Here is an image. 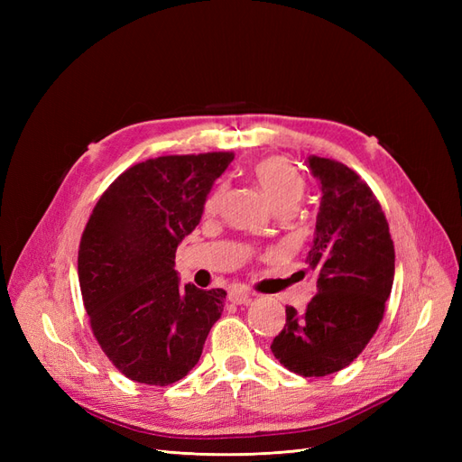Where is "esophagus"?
<instances>
[{
    "label": "esophagus",
    "instance_id": "1",
    "mask_svg": "<svg viewBox=\"0 0 462 462\" xmlns=\"http://www.w3.org/2000/svg\"><path fill=\"white\" fill-rule=\"evenodd\" d=\"M229 300L235 304H248L250 300H253V295H250V291L246 287L235 285L229 289Z\"/></svg>",
    "mask_w": 462,
    "mask_h": 462
}]
</instances>
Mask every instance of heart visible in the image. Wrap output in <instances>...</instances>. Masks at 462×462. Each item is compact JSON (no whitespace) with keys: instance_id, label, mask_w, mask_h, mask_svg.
<instances>
[{"instance_id":"obj_1","label":"heart","mask_w":462,"mask_h":462,"mask_svg":"<svg viewBox=\"0 0 462 462\" xmlns=\"http://www.w3.org/2000/svg\"><path fill=\"white\" fill-rule=\"evenodd\" d=\"M253 177L256 185L263 192V197L273 206L279 208H292L295 209L304 197L306 183L299 170L289 160L282 156H270L260 160L254 170ZM223 197V187H217L206 200V212H214L219 206Z\"/></svg>"}]
</instances>
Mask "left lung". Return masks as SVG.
Here are the masks:
<instances>
[{
	"label": "left lung",
	"instance_id": "8db88e82",
	"mask_svg": "<svg viewBox=\"0 0 462 462\" xmlns=\"http://www.w3.org/2000/svg\"><path fill=\"white\" fill-rule=\"evenodd\" d=\"M321 202L306 256L318 292L287 321L272 343L273 356L304 377L339 372L365 351L380 326L395 275L389 223L372 189L353 170L329 158H309Z\"/></svg>",
	"mask_w": 462,
	"mask_h": 462
}]
</instances>
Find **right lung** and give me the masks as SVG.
I'll return each instance as SVG.
<instances>
[{"label":"right lung","mask_w":462,"mask_h":462,"mask_svg":"<svg viewBox=\"0 0 462 462\" xmlns=\"http://www.w3.org/2000/svg\"><path fill=\"white\" fill-rule=\"evenodd\" d=\"M233 152L162 156L129 167L94 206L79 283L106 356L133 382L170 385L197 365L227 292L179 287L175 253L200 223Z\"/></svg>","instance_id":"right-lung-1"}]
</instances>
